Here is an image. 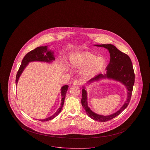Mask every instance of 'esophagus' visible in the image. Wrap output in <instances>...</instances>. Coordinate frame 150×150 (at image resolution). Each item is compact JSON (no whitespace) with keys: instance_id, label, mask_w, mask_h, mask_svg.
I'll use <instances>...</instances> for the list:
<instances>
[{"instance_id":"esophagus-1","label":"esophagus","mask_w":150,"mask_h":150,"mask_svg":"<svg viewBox=\"0 0 150 150\" xmlns=\"http://www.w3.org/2000/svg\"><path fill=\"white\" fill-rule=\"evenodd\" d=\"M81 84V82L79 81V80H74L73 82V84L74 85V86H79Z\"/></svg>"}]
</instances>
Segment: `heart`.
<instances>
[{
	"label": "heart",
	"mask_w": 150,
	"mask_h": 150,
	"mask_svg": "<svg viewBox=\"0 0 150 150\" xmlns=\"http://www.w3.org/2000/svg\"><path fill=\"white\" fill-rule=\"evenodd\" d=\"M70 65L74 68L84 69L82 74L85 79H91L103 69L106 61L103 57H97L90 52L83 51L73 53L69 57Z\"/></svg>",
	"instance_id": "1"
}]
</instances>
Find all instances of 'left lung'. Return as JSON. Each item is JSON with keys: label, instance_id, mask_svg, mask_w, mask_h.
Instances as JSON below:
<instances>
[{"label": "left lung", "instance_id": "8db88e82", "mask_svg": "<svg viewBox=\"0 0 150 150\" xmlns=\"http://www.w3.org/2000/svg\"><path fill=\"white\" fill-rule=\"evenodd\" d=\"M95 45L107 49L110 56V62L106 68V73L98 74L88 81L86 84L107 79L121 83L125 86L127 90V100L123 106L117 112L112 114L103 115L94 112L88 107L87 92L86 87L83 86L81 105L86 110V114L95 121L105 122L112 120L120 114L128 106L134 83V73L132 61L128 55L120 51L112 44H96Z\"/></svg>", "mask_w": 150, "mask_h": 150}]
</instances>
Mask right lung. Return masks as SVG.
<instances>
[{"mask_svg":"<svg viewBox=\"0 0 150 150\" xmlns=\"http://www.w3.org/2000/svg\"><path fill=\"white\" fill-rule=\"evenodd\" d=\"M54 61H55L54 51L51 50H49L48 48L47 45L38 47L36 48L33 50L32 51L29 52L28 54H26V55L23 58L21 64L17 72V76H16V86H17L18 80L22 72L23 71L25 67L28 65L29 63L32 62H46V63L50 64L53 62ZM68 87L69 86L67 85H65L62 86L61 88L62 100H61V106L58 109V110L51 117L46 118L45 119H43V120H39V121H47L52 120L60 113L63 107V105L64 104L65 96H66Z\"/></svg>","mask_w":150,"mask_h":150,"instance_id":"right-lung-1","label":"right lung"}]
</instances>
